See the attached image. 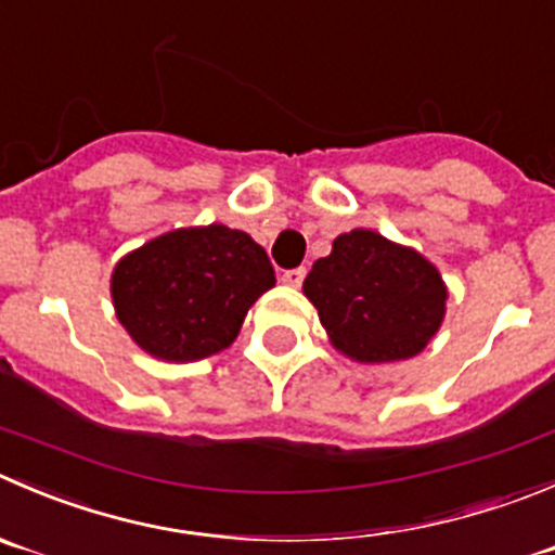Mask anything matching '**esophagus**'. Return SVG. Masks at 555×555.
<instances>
[{"label": "esophagus", "mask_w": 555, "mask_h": 555, "mask_svg": "<svg viewBox=\"0 0 555 555\" xmlns=\"http://www.w3.org/2000/svg\"><path fill=\"white\" fill-rule=\"evenodd\" d=\"M305 274H308V269H305V267L288 269V272H283V283H286V286H292V288H299V286H302V281H305Z\"/></svg>", "instance_id": "34e87169"}]
</instances>
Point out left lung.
I'll return each mask as SVG.
<instances>
[{"mask_svg":"<svg viewBox=\"0 0 555 555\" xmlns=\"http://www.w3.org/2000/svg\"><path fill=\"white\" fill-rule=\"evenodd\" d=\"M302 288L332 346L371 365L416 357L439 332L447 310L439 269L371 229L337 236Z\"/></svg>","mask_w":555,"mask_h":555,"instance_id":"1","label":"left lung"}]
</instances>
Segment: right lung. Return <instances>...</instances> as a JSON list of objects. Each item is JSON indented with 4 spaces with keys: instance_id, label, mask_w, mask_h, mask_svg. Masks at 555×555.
Masks as SVG:
<instances>
[{
    "instance_id": "obj_1",
    "label": "right lung",
    "mask_w": 555,
    "mask_h": 555,
    "mask_svg": "<svg viewBox=\"0 0 555 555\" xmlns=\"http://www.w3.org/2000/svg\"><path fill=\"white\" fill-rule=\"evenodd\" d=\"M272 286L263 247L220 223L155 236L111 274L116 319L146 353L166 362L229 348L250 305Z\"/></svg>"
}]
</instances>
